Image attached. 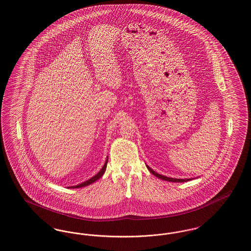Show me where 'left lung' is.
<instances>
[{
	"instance_id": "8db88e82",
	"label": "left lung",
	"mask_w": 251,
	"mask_h": 251,
	"mask_svg": "<svg viewBox=\"0 0 251 251\" xmlns=\"http://www.w3.org/2000/svg\"><path fill=\"white\" fill-rule=\"evenodd\" d=\"M148 167V169L156 177H158L159 179H164V180H167V181H172V182H183V181H187V180H190V179H173V178H168V177H166V176H163V175H160V174H158V173H156L155 171H153L151 167H149V166H147Z\"/></svg>"
}]
</instances>
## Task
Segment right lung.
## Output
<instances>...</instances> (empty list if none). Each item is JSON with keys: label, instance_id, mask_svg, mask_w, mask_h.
<instances>
[{"label": "right lung", "instance_id": "obj_1", "mask_svg": "<svg viewBox=\"0 0 251 251\" xmlns=\"http://www.w3.org/2000/svg\"><path fill=\"white\" fill-rule=\"evenodd\" d=\"M107 162H108V158L107 160H106V162H105V164H104V166L100 170V172L95 175L94 177H92L91 179H88V180H86V181H84V182H82L81 184H78V185H75V186H72L71 188H81V187H84V186H87V185H89V184H91V183H93L94 181H96L97 179H100L102 175H103V173H104V171H105V169H106V167H107Z\"/></svg>", "mask_w": 251, "mask_h": 251}]
</instances>
